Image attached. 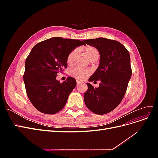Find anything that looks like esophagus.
Returning a JSON list of instances; mask_svg holds the SVG:
<instances>
[{"label": "esophagus", "instance_id": "esophagus-1", "mask_svg": "<svg viewBox=\"0 0 158 158\" xmlns=\"http://www.w3.org/2000/svg\"><path fill=\"white\" fill-rule=\"evenodd\" d=\"M76 82H77V84H78H78H81V83H82V82H81L80 81H79V80H77V81H76Z\"/></svg>", "mask_w": 158, "mask_h": 158}]
</instances>
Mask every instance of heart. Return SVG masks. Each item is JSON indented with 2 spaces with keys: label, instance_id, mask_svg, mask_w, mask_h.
<instances>
[{
  "label": "heart",
  "instance_id": "heart-1",
  "mask_svg": "<svg viewBox=\"0 0 158 158\" xmlns=\"http://www.w3.org/2000/svg\"><path fill=\"white\" fill-rule=\"evenodd\" d=\"M84 51H85V54L88 56L90 60L94 59H98L99 53L98 50L95 47L92 46H86L84 48ZM77 49H74L68 55L66 61H67V63L69 64H73L76 55L77 54ZM89 74L90 71L89 70L81 67H76L70 71V74L72 76H74V78L80 80H82L86 78L88 75H89Z\"/></svg>",
  "mask_w": 158,
  "mask_h": 158
}]
</instances>
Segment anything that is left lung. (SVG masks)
<instances>
[{"label":"left lung","instance_id":"left-lung-1","mask_svg":"<svg viewBox=\"0 0 158 158\" xmlns=\"http://www.w3.org/2000/svg\"><path fill=\"white\" fill-rule=\"evenodd\" d=\"M95 47L100 54L99 64L89 78L91 82L99 80L98 88L87 83L84 94L86 107L93 113L104 114L112 111L125 95L132 75L129 52L120 42L104 37L84 40Z\"/></svg>","mask_w":158,"mask_h":158}]
</instances>
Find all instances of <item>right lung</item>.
Returning a JSON list of instances; mask_svg holds the SVG:
<instances>
[{"label": "right lung", "instance_id": "right-lung-1", "mask_svg": "<svg viewBox=\"0 0 158 158\" xmlns=\"http://www.w3.org/2000/svg\"><path fill=\"white\" fill-rule=\"evenodd\" d=\"M82 45L78 40L52 37L33 47L26 60L23 78L27 97L39 111L52 114L64 107L76 81L68 77L60 83L56 77L67 68L68 55Z\"/></svg>", "mask_w": 158, "mask_h": 158}]
</instances>
